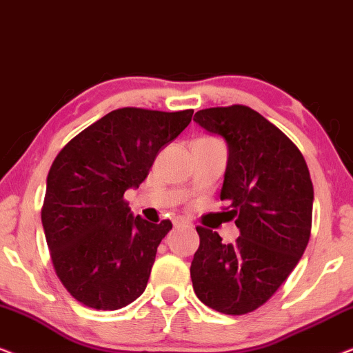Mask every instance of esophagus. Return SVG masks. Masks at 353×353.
<instances>
[{"label": "esophagus", "instance_id": "obj_1", "mask_svg": "<svg viewBox=\"0 0 353 353\" xmlns=\"http://www.w3.org/2000/svg\"><path fill=\"white\" fill-rule=\"evenodd\" d=\"M190 225H191L190 221L183 219V216H176V219L173 220V226H175V228H178V226H190Z\"/></svg>", "mask_w": 353, "mask_h": 353}]
</instances>
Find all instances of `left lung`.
Masks as SVG:
<instances>
[{"instance_id":"left-lung-1","label":"left lung","mask_w":353,"mask_h":353,"mask_svg":"<svg viewBox=\"0 0 353 353\" xmlns=\"http://www.w3.org/2000/svg\"><path fill=\"white\" fill-rule=\"evenodd\" d=\"M194 122L225 139L220 199L239 238L225 244L197 226L191 279L202 303L226 315L263 305L301 260L310 239L313 185L305 159L281 130L248 105L202 109Z\"/></svg>"}]
</instances>
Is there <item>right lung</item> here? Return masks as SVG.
<instances>
[{
	"instance_id": "obj_1",
	"label": "right lung",
	"mask_w": 353,
	"mask_h": 353,
	"mask_svg": "<svg viewBox=\"0 0 353 353\" xmlns=\"http://www.w3.org/2000/svg\"><path fill=\"white\" fill-rule=\"evenodd\" d=\"M192 112L112 110L67 143L52 162L43 230L57 276L83 305L117 310L146 289L172 223L134 216L123 194L141 185Z\"/></svg>"
}]
</instances>
